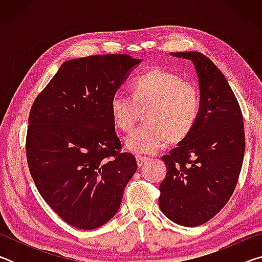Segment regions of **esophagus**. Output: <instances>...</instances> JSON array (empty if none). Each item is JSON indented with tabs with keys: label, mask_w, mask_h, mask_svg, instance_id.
Returning a JSON list of instances; mask_svg holds the SVG:
<instances>
[{
	"label": "esophagus",
	"mask_w": 262,
	"mask_h": 262,
	"mask_svg": "<svg viewBox=\"0 0 262 262\" xmlns=\"http://www.w3.org/2000/svg\"><path fill=\"white\" fill-rule=\"evenodd\" d=\"M149 157H144V156H140V155H137L136 156V162H137V165L142 166L144 163H147L149 161Z\"/></svg>",
	"instance_id": "esophagus-1"
}]
</instances>
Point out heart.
<instances>
[{
    "label": "heart",
    "mask_w": 262,
    "mask_h": 262,
    "mask_svg": "<svg viewBox=\"0 0 262 262\" xmlns=\"http://www.w3.org/2000/svg\"><path fill=\"white\" fill-rule=\"evenodd\" d=\"M132 97L115 92L110 101L117 128L129 132L140 111H145L144 125L126 137L127 149L135 154H155L167 144L185 139L195 126L201 110V96L193 82L171 70L156 68L136 77Z\"/></svg>",
    "instance_id": "1"
}]
</instances>
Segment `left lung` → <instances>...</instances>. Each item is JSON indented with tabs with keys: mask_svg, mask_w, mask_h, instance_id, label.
I'll use <instances>...</instances> for the list:
<instances>
[{
	"mask_svg": "<svg viewBox=\"0 0 262 262\" xmlns=\"http://www.w3.org/2000/svg\"><path fill=\"white\" fill-rule=\"evenodd\" d=\"M193 61L201 110L192 132L164 155L167 173L159 185V208L168 220L198 227L223 209L241 174L245 132L241 106L227 78L199 52L171 53Z\"/></svg>",
	"mask_w": 262,
	"mask_h": 262,
	"instance_id": "left-lung-1",
	"label": "left lung"
}]
</instances>
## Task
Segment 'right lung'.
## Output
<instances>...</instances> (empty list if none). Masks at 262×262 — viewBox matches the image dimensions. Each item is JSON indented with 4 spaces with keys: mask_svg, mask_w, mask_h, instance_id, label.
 I'll list each match as a JSON object with an SVG mask.
<instances>
[{
    "mask_svg": "<svg viewBox=\"0 0 262 262\" xmlns=\"http://www.w3.org/2000/svg\"><path fill=\"white\" fill-rule=\"evenodd\" d=\"M140 62L127 54L64 62L31 106L30 173L48 206L75 228L107 223L137 170L134 155L121 151L110 101Z\"/></svg>",
    "mask_w": 262,
    "mask_h": 262,
    "instance_id": "1",
    "label": "right lung"
}]
</instances>
